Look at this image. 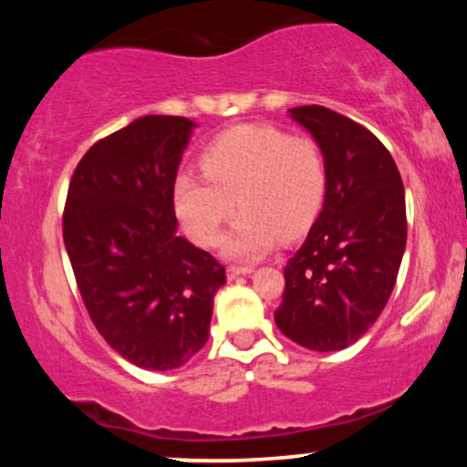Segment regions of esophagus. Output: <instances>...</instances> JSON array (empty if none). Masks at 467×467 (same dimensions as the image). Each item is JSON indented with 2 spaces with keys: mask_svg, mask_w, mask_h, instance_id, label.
<instances>
[{
  "mask_svg": "<svg viewBox=\"0 0 467 467\" xmlns=\"http://www.w3.org/2000/svg\"><path fill=\"white\" fill-rule=\"evenodd\" d=\"M252 272V267H239V265H230L228 270H226V276H228V281H234V278H239V276H245V275H250Z\"/></svg>",
  "mask_w": 467,
  "mask_h": 467,
  "instance_id": "esophagus-1",
  "label": "esophagus"
}]
</instances>
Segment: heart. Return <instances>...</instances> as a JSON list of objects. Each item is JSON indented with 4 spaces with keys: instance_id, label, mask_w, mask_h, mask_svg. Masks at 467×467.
<instances>
[{
    "instance_id": "b5f03b06",
    "label": "heart",
    "mask_w": 467,
    "mask_h": 467,
    "mask_svg": "<svg viewBox=\"0 0 467 467\" xmlns=\"http://www.w3.org/2000/svg\"><path fill=\"white\" fill-rule=\"evenodd\" d=\"M206 175L180 173L173 202L182 226L200 245H215L223 223L244 208L223 239L230 259H259L278 244L309 233L327 192L318 144L278 127H230L202 153Z\"/></svg>"
}]
</instances>
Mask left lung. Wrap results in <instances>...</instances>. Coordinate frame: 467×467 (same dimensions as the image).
<instances>
[{"instance_id":"left-lung-1","label":"left lung","mask_w":467,"mask_h":467,"mask_svg":"<svg viewBox=\"0 0 467 467\" xmlns=\"http://www.w3.org/2000/svg\"><path fill=\"white\" fill-rule=\"evenodd\" d=\"M289 118L323 153V211L285 265L278 329L312 351H340L387 307L406 248L404 184L395 160L362 125L320 105Z\"/></svg>"}]
</instances>
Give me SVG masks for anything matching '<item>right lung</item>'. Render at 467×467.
I'll return each mask as SVG.
<instances>
[{
    "label": "right lung",
    "mask_w": 467,
    "mask_h": 467,
    "mask_svg": "<svg viewBox=\"0 0 467 467\" xmlns=\"http://www.w3.org/2000/svg\"><path fill=\"white\" fill-rule=\"evenodd\" d=\"M195 122L142 116L83 155L63 241L89 318L111 349L171 371L206 345L226 270L178 234L173 184Z\"/></svg>",
    "instance_id": "1"
}]
</instances>
